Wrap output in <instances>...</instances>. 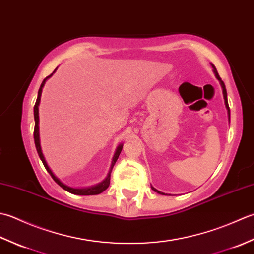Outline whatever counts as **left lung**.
<instances>
[{"label": "left lung", "instance_id": "left-lung-1", "mask_svg": "<svg viewBox=\"0 0 254 254\" xmlns=\"http://www.w3.org/2000/svg\"><path fill=\"white\" fill-rule=\"evenodd\" d=\"M210 65H211V68H213V71H214V74H215V76H216V79L219 81L220 86H221V89H222V95H224L225 105H226V108H227V113H228V120H229V122H230V110H229V105H228V100H227V91H226V86H225V83H224V82H222V80L220 79V76H219V74H218V72H217V70H216V68H215V65H214L213 64H210ZM151 189L154 190V192H157L158 194H161V195H167V194L163 193V192H160V190H158L156 188H153L152 185H151Z\"/></svg>", "mask_w": 254, "mask_h": 254}]
</instances>
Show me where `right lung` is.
Segmentation results:
<instances>
[{
	"mask_svg": "<svg viewBox=\"0 0 254 254\" xmlns=\"http://www.w3.org/2000/svg\"><path fill=\"white\" fill-rule=\"evenodd\" d=\"M58 68H56V70ZM56 70L51 73L50 75H48L46 79H44L43 83H41L40 87H39V91H38V96H37V101H36V104L34 106V118H35V129H34V139H35V146H36V149H37V152H38V156L41 160V162L44 163L46 170L48 171V173L51 175V178H53L55 180V182L60 185L62 189L65 190L66 192H69L71 194H74V195H97V194H101L102 192H104V190L110 186V183H111V173H112V170H113V167L114 164L116 163L118 157H120V154L122 152V149H123V146L124 143H120L117 146L116 150H115V153H114L113 156V159H112V163H111V168L110 170H108V173L106 175V178L102 181V182L97 183L95 185H92V186H86V188H72V186H69L64 184L62 181L57 178L55 173L53 172V170H51L49 168V165L47 163V161H46V158L44 156L43 153V150H41V146H40V136H39V104H40V97H41V92H43V87L46 83V81H47L49 77L53 76V74L56 72Z\"/></svg>",
	"mask_w": 254,
	"mask_h": 254,
	"instance_id": "1",
	"label": "right lung"
}]
</instances>
